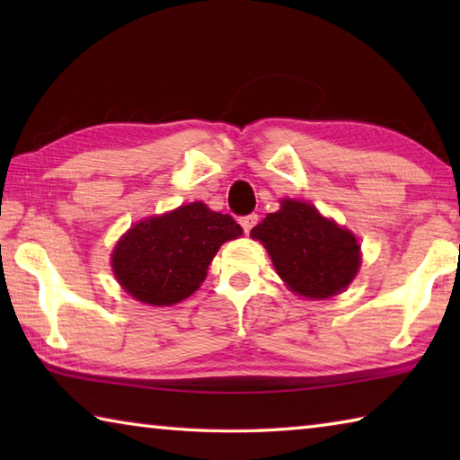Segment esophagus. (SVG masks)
I'll return each mask as SVG.
<instances>
[{"label":"esophagus","mask_w":460,"mask_h":460,"mask_svg":"<svg viewBox=\"0 0 460 460\" xmlns=\"http://www.w3.org/2000/svg\"><path fill=\"white\" fill-rule=\"evenodd\" d=\"M239 223H241V227H243V231H245V233H249V231H252V229L255 227V225H258V215L252 213V215L241 217Z\"/></svg>","instance_id":"34e87169"}]
</instances>
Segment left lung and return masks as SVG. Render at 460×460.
Masks as SVG:
<instances>
[{
  "label": "left lung",
  "instance_id": "1",
  "mask_svg": "<svg viewBox=\"0 0 460 460\" xmlns=\"http://www.w3.org/2000/svg\"><path fill=\"white\" fill-rule=\"evenodd\" d=\"M252 237L266 245L278 276L306 298L339 294L359 270V243L353 233L324 219L306 202L282 200L278 213L252 229Z\"/></svg>",
  "mask_w": 460,
  "mask_h": 460
}]
</instances>
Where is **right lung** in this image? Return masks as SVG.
<instances>
[{
	"mask_svg": "<svg viewBox=\"0 0 460 460\" xmlns=\"http://www.w3.org/2000/svg\"><path fill=\"white\" fill-rule=\"evenodd\" d=\"M241 233L231 215L190 202L134 225L113 249V271L136 300L152 306L176 305L205 282L225 241Z\"/></svg>",
	"mask_w": 460,
	"mask_h": 460,
	"instance_id": "right-lung-1",
	"label": "right lung"
}]
</instances>
